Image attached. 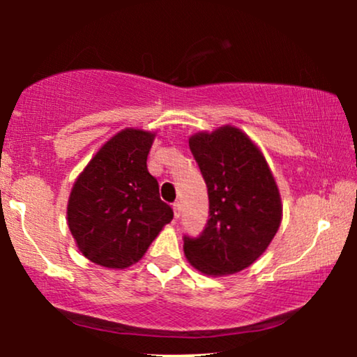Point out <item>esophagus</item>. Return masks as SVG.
Masks as SVG:
<instances>
[{"label":"esophagus","instance_id":"esophagus-1","mask_svg":"<svg viewBox=\"0 0 357 357\" xmlns=\"http://www.w3.org/2000/svg\"><path fill=\"white\" fill-rule=\"evenodd\" d=\"M172 208H174V216H175V218H180V208H182V206H180V203L175 202V203L172 204Z\"/></svg>","mask_w":357,"mask_h":357}]
</instances>
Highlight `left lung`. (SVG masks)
I'll list each match as a JSON object with an SVG mask.
<instances>
[{
	"label": "left lung",
	"instance_id": "left-lung-1",
	"mask_svg": "<svg viewBox=\"0 0 357 357\" xmlns=\"http://www.w3.org/2000/svg\"><path fill=\"white\" fill-rule=\"evenodd\" d=\"M206 182L209 219L198 237L183 236V250L198 271L232 275L250 266L276 236L281 198L260 149L245 133L222 126L188 141Z\"/></svg>",
	"mask_w": 357,
	"mask_h": 357
}]
</instances>
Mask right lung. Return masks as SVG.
<instances>
[{
    "label": "right lung",
    "instance_id": "obj_1",
    "mask_svg": "<svg viewBox=\"0 0 357 357\" xmlns=\"http://www.w3.org/2000/svg\"><path fill=\"white\" fill-rule=\"evenodd\" d=\"M154 135L126 128L102 146L71 190L68 226L86 258L128 268L174 218L148 170Z\"/></svg>",
    "mask_w": 357,
    "mask_h": 357
}]
</instances>
